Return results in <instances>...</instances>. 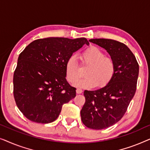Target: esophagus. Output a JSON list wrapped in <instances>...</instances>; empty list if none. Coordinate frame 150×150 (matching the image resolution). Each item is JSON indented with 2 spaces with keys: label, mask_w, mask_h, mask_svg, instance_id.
Wrapping results in <instances>:
<instances>
[{
  "label": "esophagus",
  "mask_w": 150,
  "mask_h": 150,
  "mask_svg": "<svg viewBox=\"0 0 150 150\" xmlns=\"http://www.w3.org/2000/svg\"><path fill=\"white\" fill-rule=\"evenodd\" d=\"M82 92H83V90H82L81 89H80V88H78V89H76V93H77L78 94L81 93Z\"/></svg>",
  "instance_id": "esophagus-1"
}]
</instances>
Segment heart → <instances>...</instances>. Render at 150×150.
<instances>
[{"instance_id": "1", "label": "heart", "mask_w": 150, "mask_h": 150, "mask_svg": "<svg viewBox=\"0 0 150 150\" xmlns=\"http://www.w3.org/2000/svg\"><path fill=\"white\" fill-rule=\"evenodd\" d=\"M81 64L87 65L85 72L86 77L76 82L74 85L83 88H91L97 86L105 87L112 81L115 74L116 66L113 59L105 57L104 53L96 46L86 49L80 56ZM65 75L67 81L73 83L79 79V67L74 55L69 57L65 64Z\"/></svg>"}]
</instances>
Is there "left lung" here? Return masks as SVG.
I'll return each mask as SVG.
<instances>
[{
  "mask_svg": "<svg viewBox=\"0 0 150 150\" xmlns=\"http://www.w3.org/2000/svg\"><path fill=\"white\" fill-rule=\"evenodd\" d=\"M89 42L105 49L116 66L109 84L95 91H84L82 122L87 128L102 130L115 124L126 113L136 92L139 67L134 54L123 43L108 39Z\"/></svg>",
  "mask_w": 150,
  "mask_h": 150,
  "instance_id": "obj_1",
  "label": "left lung"
}]
</instances>
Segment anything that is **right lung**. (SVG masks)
<instances>
[{"label": "right lung", "mask_w": 150, "mask_h": 150, "mask_svg": "<svg viewBox=\"0 0 150 150\" xmlns=\"http://www.w3.org/2000/svg\"><path fill=\"white\" fill-rule=\"evenodd\" d=\"M86 38H48L28 44L20 53L13 74V96L22 114L32 122H54L62 106L76 96V88L66 81L67 59Z\"/></svg>", "instance_id": "1"}]
</instances>
